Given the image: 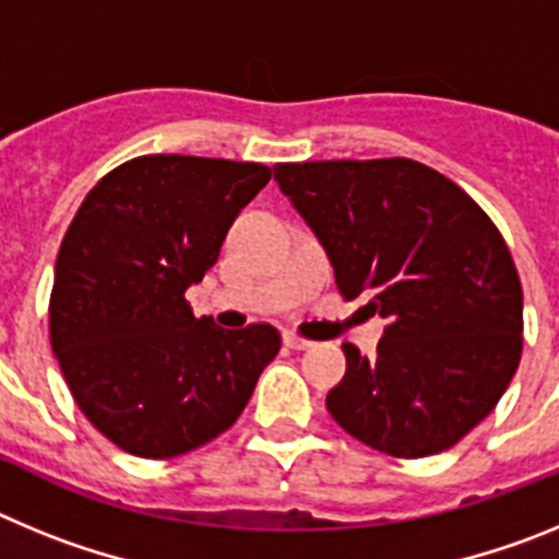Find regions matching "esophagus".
<instances>
[{
	"instance_id": "esophagus-1",
	"label": "esophagus",
	"mask_w": 559,
	"mask_h": 559,
	"mask_svg": "<svg viewBox=\"0 0 559 559\" xmlns=\"http://www.w3.org/2000/svg\"><path fill=\"white\" fill-rule=\"evenodd\" d=\"M283 341H285V347H290V349H310V347H313V341L302 338V335H296V333H285Z\"/></svg>"
}]
</instances>
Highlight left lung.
I'll list each match as a JSON object with an SVG mask.
<instances>
[{
	"mask_svg": "<svg viewBox=\"0 0 559 559\" xmlns=\"http://www.w3.org/2000/svg\"><path fill=\"white\" fill-rule=\"evenodd\" d=\"M328 249L338 294L389 319L372 360L344 344L328 412L397 459L453 448L496 408L521 364L523 288L507 240L459 185L414 159L274 167Z\"/></svg>",
	"mask_w": 559,
	"mask_h": 559,
	"instance_id": "8db88e82",
	"label": "left lung"
}]
</instances>
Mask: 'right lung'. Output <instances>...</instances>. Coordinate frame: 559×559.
I'll return each instance as SVG.
<instances>
[{
    "label": "right lung",
    "instance_id": "obj_1",
    "mask_svg": "<svg viewBox=\"0 0 559 559\" xmlns=\"http://www.w3.org/2000/svg\"><path fill=\"white\" fill-rule=\"evenodd\" d=\"M269 179L260 162L136 156L106 173L69 224L49 344L78 408L126 453L173 459L206 445L280 353L271 324L221 330L185 299Z\"/></svg>",
    "mask_w": 559,
    "mask_h": 559
}]
</instances>
